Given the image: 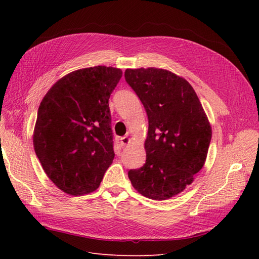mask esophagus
<instances>
[{
  "label": "esophagus",
  "mask_w": 259,
  "mask_h": 259,
  "mask_svg": "<svg viewBox=\"0 0 259 259\" xmlns=\"http://www.w3.org/2000/svg\"><path fill=\"white\" fill-rule=\"evenodd\" d=\"M120 140H121V146H122V147L126 146V145L131 142V139H130L128 136H123V137L120 138Z\"/></svg>",
  "instance_id": "obj_1"
}]
</instances>
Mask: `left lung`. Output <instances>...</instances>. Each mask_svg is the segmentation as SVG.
<instances>
[{
    "instance_id": "8db88e82",
    "label": "left lung",
    "mask_w": 259,
    "mask_h": 259,
    "mask_svg": "<svg viewBox=\"0 0 259 259\" xmlns=\"http://www.w3.org/2000/svg\"><path fill=\"white\" fill-rule=\"evenodd\" d=\"M125 81L148 115L146 163L128 170L133 187L152 200H166L190 185L204 165L211 138L206 114L192 86L167 70H125Z\"/></svg>"
}]
</instances>
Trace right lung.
<instances>
[{"label": "right lung", "mask_w": 259, "mask_h": 259, "mask_svg": "<svg viewBox=\"0 0 259 259\" xmlns=\"http://www.w3.org/2000/svg\"><path fill=\"white\" fill-rule=\"evenodd\" d=\"M120 69H80L54 84L38 107L33 145L46 175L71 195L96 190L114 158L109 98Z\"/></svg>", "instance_id": "1"}]
</instances>
